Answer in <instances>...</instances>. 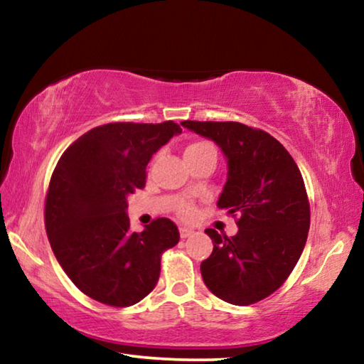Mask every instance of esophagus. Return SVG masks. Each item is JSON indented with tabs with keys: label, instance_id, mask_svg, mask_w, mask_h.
Listing matches in <instances>:
<instances>
[{
	"label": "esophagus",
	"instance_id": "esophagus-1",
	"mask_svg": "<svg viewBox=\"0 0 364 364\" xmlns=\"http://www.w3.org/2000/svg\"><path fill=\"white\" fill-rule=\"evenodd\" d=\"M194 231L193 230H189V228H184V226H181L180 228V236L183 237V239H186V237H189L191 234H193Z\"/></svg>",
	"mask_w": 364,
	"mask_h": 364
}]
</instances>
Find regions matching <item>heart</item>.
<instances>
[{"label":"heart","mask_w":364,"mask_h":364,"mask_svg":"<svg viewBox=\"0 0 364 364\" xmlns=\"http://www.w3.org/2000/svg\"><path fill=\"white\" fill-rule=\"evenodd\" d=\"M208 151H215L210 143H207V141H196V143H191L186 146V149H184V157L199 156V154H204ZM178 213H180L181 218L189 220L194 215V205L191 204V202H184V204L180 207V210H178Z\"/></svg>","instance_id":"obj_1"}]
</instances>
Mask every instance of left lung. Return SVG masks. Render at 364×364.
Here are the masks:
<instances>
[{"instance_id": "obj_1", "label": "left lung", "mask_w": 364, "mask_h": 364, "mask_svg": "<svg viewBox=\"0 0 364 364\" xmlns=\"http://www.w3.org/2000/svg\"><path fill=\"white\" fill-rule=\"evenodd\" d=\"M228 159L218 208L236 218V236L205 230L212 255L200 263L208 291L232 305L257 304L284 284L304 252L310 204L304 178L278 139L239 122L184 120Z\"/></svg>"}]
</instances>
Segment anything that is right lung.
Wrapping results in <instances>:
<instances>
[{
	"label": "right lung",
	"mask_w": 364,
	"mask_h": 364,
	"mask_svg": "<svg viewBox=\"0 0 364 364\" xmlns=\"http://www.w3.org/2000/svg\"><path fill=\"white\" fill-rule=\"evenodd\" d=\"M181 133L175 122H117L86 132L60 156L45 202L51 249L85 295L130 306L152 292L160 258L180 241L173 221L130 231L127 197L146 186L152 154Z\"/></svg>",
	"instance_id": "obj_1"
}]
</instances>
